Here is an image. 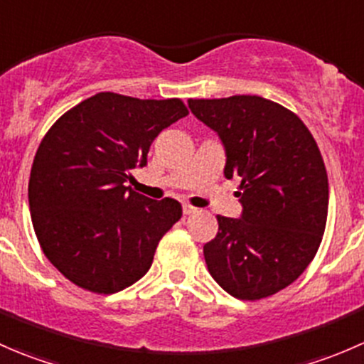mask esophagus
<instances>
[{
  "label": "esophagus",
  "mask_w": 364,
  "mask_h": 364,
  "mask_svg": "<svg viewBox=\"0 0 364 364\" xmlns=\"http://www.w3.org/2000/svg\"><path fill=\"white\" fill-rule=\"evenodd\" d=\"M183 213H185V215H193V213H197V208H193V205L190 204H183Z\"/></svg>",
  "instance_id": "1"
}]
</instances>
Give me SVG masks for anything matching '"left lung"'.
<instances>
[{
    "instance_id": "obj_1",
    "label": "left lung",
    "mask_w": 364,
    "mask_h": 364,
    "mask_svg": "<svg viewBox=\"0 0 364 364\" xmlns=\"http://www.w3.org/2000/svg\"><path fill=\"white\" fill-rule=\"evenodd\" d=\"M188 107L218 134L225 178L241 179V218L218 215L204 245L216 284L245 301L269 297L301 277L321 247L328 220V172L306 124L255 95L193 100Z\"/></svg>"
}]
</instances>
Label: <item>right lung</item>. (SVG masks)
Listing matches in <instances>:
<instances>
[{"instance_id":"obj_1","label":"right lung","mask_w":364,"mask_h":364,"mask_svg":"<svg viewBox=\"0 0 364 364\" xmlns=\"http://www.w3.org/2000/svg\"><path fill=\"white\" fill-rule=\"evenodd\" d=\"M186 114L179 98L105 91L70 109L43 135L28 185L33 229L50 264L77 287L114 294L148 273L183 209L168 197L148 199L127 181L146 165L156 135Z\"/></svg>"}]
</instances>
